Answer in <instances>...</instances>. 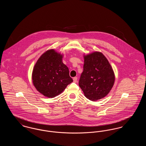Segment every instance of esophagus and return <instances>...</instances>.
Instances as JSON below:
<instances>
[{
    "instance_id": "obj_1",
    "label": "esophagus",
    "mask_w": 146,
    "mask_h": 146,
    "mask_svg": "<svg viewBox=\"0 0 146 146\" xmlns=\"http://www.w3.org/2000/svg\"><path fill=\"white\" fill-rule=\"evenodd\" d=\"M73 81H74V83H76V82H77V77H74L73 78Z\"/></svg>"
}]
</instances>
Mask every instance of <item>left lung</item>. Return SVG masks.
Wrapping results in <instances>:
<instances>
[{
    "instance_id": "8db88e82",
    "label": "left lung",
    "mask_w": 146,
    "mask_h": 146,
    "mask_svg": "<svg viewBox=\"0 0 146 146\" xmlns=\"http://www.w3.org/2000/svg\"><path fill=\"white\" fill-rule=\"evenodd\" d=\"M114 81L113 70L102 53L94 52L84 56L79 85L85 97L92 101L104 98L111 90Z\"/></svg>"
}]
</instances>
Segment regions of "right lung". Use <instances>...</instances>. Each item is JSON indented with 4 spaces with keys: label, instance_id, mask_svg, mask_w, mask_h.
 <instances>
[{
    "label": "right lung",
    "instance_id": "obj_1",
    "mask_svg": "<svg viewBox=\"0 0 146 146\" xmlns=\"http://www.w3.org/2000/svg\"><path fill=\"white\" fill-rule=\"evenodd\" d=\"M62 57L54 49L49 50L35 64L33 83L36 89L46 97L53 98L58 95L73 82L68 68L62 62Z\"/></svg>",
    "mask_w": 146,
    "mask_h": 146
}]
</instances>
